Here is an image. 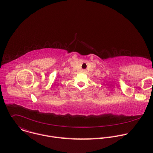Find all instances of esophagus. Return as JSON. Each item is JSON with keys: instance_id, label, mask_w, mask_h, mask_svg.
<instances>
[{"instance_id": "esophagus-1", "label": "esophagus", "mask_w": 153, "mask_h": 153, "mask_svg": "<svg viewBox=\"0 0 153 153\" xmlns=\"http://www.w3.org/2000/svg\"><path fill=\"white\" fill-rule=\"evenodd\" d=\"M82 71L83 73H85V72H86V70H82Z\"/></svg>"}]
</instances>
